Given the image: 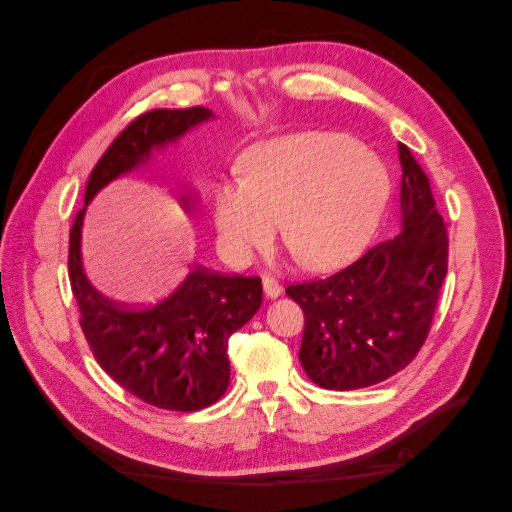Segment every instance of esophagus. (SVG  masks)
Returning a JSON list of instances; mask_svg holds the SVG:
<instances>
[{"label": "esophagus", "mask_w": 512, "mask_h": 512, "mask_svg": "<svg viewBox=\"0 0 512 512\" xmlns=\"http://www.w3.org/2000/svg\"><path fill=\"white\" fill-rule=\"evenodd\" d=\"M262 288H265V294L269 299H277L280 297V294L284 292V288H282V284L275 280V277H265V280H262Z\"/></svg>", "instance_id": "esophagus-1"}]
</instances>
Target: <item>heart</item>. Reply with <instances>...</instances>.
<instances>
[{
	"mask_svg": "<svg viewBox=\"0 0 512 512\" xmlns=\"http://www.w3.org/2000/svg\"><path fill=\"white\" fill-rule=\"evenodd\" d=\"M389 200V170L352 136L299 132L254 147L243 175L215 183L211 215L232 262L269 247L284 220L294 260L331 273L365 252Z\"/></svg>",
	"mask_w": 512,
	"mask_h": 512,
	"instance_id": "b5f03b06",
	"label": "heart"
}]
</instances>
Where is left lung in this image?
Listing matches in <instances>:
<instances>
[{"instance_id":"1","label":"left lung","mask_w":512,"mask_h":512,"mask_svg":"<svg viewBox=\"0 0 512 512\" xmlns=\"http://www.w3.org/2000/svg\"><path fill=\"white\" fill-rule=\"evenodd\" d=\"M401 230L324 280L286 288L305 316L299 361L322 389L378 384L425 344L448 269V235L431 185L399 143Z\"/></svg>"}]
</instances>
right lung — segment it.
<instances>
[{
	"instance_id": "1",
	"label": "right lung",
	"mask_w": 512,
	"mask_h": 512,
	"mask_svg": "<svg viewBox=\"0 0 512 512\" xmlns=\"http://www.w3.org/2000/svg\"><path fill=\"white\" fill-rule=\"evenodd\" d=\"M211 117L205 106L156 108L136 117L91 170L85 207L70 228V286L91 352L119 386L162 410H203L226 393L228 339L258 312L260 277L213 273L196 265L160 303L119 305L102 297L87 280L81 262V228L87 205L104 185L145 164L153 149L175 143ZM181 205L190 211V196H183Z\"/></svg>"
}]
</instances>
